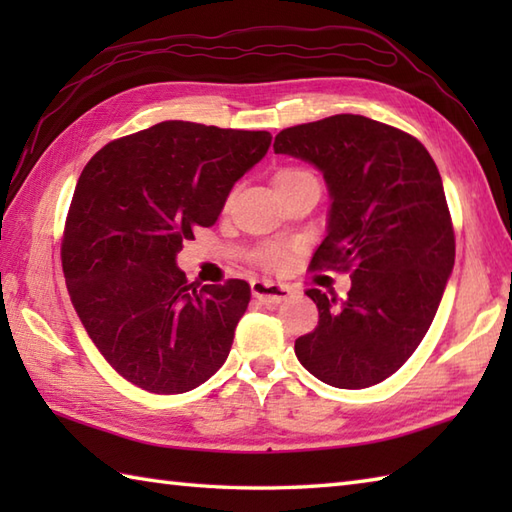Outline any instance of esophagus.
<instances>
[{"mask_svg": "<svg viewBox=\"0 0 512 512\" xmlns=\"http://www.w3.org/2000/svg\"><path fill=\"white\" fill-rule=\"evenodd\" d=\"M250 290H253V297L262 303H281L292 295V290L288 286L275 284V281L268 279H255L253 284H250Z\"/></svg>", "mask_w": 512, "mask_h": 512, "instance_id": "esophagus-1", "label": "esophagus"}]
</instances>
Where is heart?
Listing matches in <instances>:
<instances>
[{
    "label": "heart",
    "instance_id": "obj_1",
    "mask_svg": "<svg viewBox=\"0 0 512 512\" xmlns=\"http://www.w3.org/2000/svg\"><path fill=\"white\" fill-rule=\"evenodd\" d=\"M310 176L308 171H301V169H281L275 173V187H284V184H290L295 182L299 178H306ZM259 262H262L266 268H273V270H279V268H286L290 264V255L286 248L281 246H266L262 253H259Z\"/></svg>",
    "mask_w": 512,
    "mask_h": 512
}]
</instances>
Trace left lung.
Wrapping results in <instances>:
<instances>
[{
	"label": "left lung",
	"mask_w": 512,
	"mask_h": 512,
	"mask_svg": "<svg viewBox=\"0 0 512 512\" xmlns=\"http://www.w3.org/2000/svg\"><path fill=\"white\" fill-rule=\"evenodd\" d=\"M273 149L310 162L328 187V235L312 264L352 268L347 299L306 292L319 325L299 336L295 354L332 387L376 385L416 352L451 277L440 171L416 138L358 114L288 127Z\"/></svg>",
	"instance_id": "8db88e82"
}]
</instances>
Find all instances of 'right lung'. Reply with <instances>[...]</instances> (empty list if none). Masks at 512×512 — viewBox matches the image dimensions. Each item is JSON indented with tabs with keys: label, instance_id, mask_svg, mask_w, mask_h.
<instances>
[{
	"label": "right lung",
	"instance_id": "right-lung-1",
	"mask_svg": "<svg viewBox=\"0 0 512 512\" xmlns=\"http://www.w3.org/2000/svg\"><path fill=\"white\" fill-rule=\"evenodd\" d=\"M270 140L165 121L85 165L65 222L63 275L96 350L132 385L184 394L224 365L250 286L191 284L176 257L195 228L215 224Z\"/></svg>",
	"mask_w": 512,
	"mask_h": 512
}]
</instances>
